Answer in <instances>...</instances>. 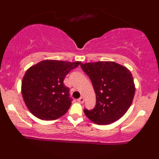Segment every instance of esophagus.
Masks as SVG:
<instances>
[{"label":"esophagus","instance_id":"esophagus-1","mask_svg":"<svg viewBox=\"0 0 159 159\" xmlns=\"http://www.w3.org/2000/svg\"><path fill=\"white\" fill-rule=\"evenodd\" d=\"M78 101V102H79L80 103H84V98L82 97H81V98H80L79 99L77 100Z\"/></svg>","mask_w":159,"mask_h":159}]
</instances>
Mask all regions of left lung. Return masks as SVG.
Returning <instances> with one entry per match:
<instances>
[{"label": "left lung", "mask_w": 159, "mask_h": 159, "mask_svg": "<svg viewBox=\"0 0 159 159\" xmlns=\"http://www.w3.org/2000/svg\"><path fill=\"white\" fill-rule=\"evenodd\" d=\"M80 66L90 77L96 96L95 107L84 109L87 117L99 125L119 120L129 109L135 92L130 71L113 61L86 63Z\"/></svg>", "instance_id": "8db88e82"}]
</instances>
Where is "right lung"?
I'll return each instance as SVG.
<instances>
[{"label": "right lung", "instance_id": "add662e5", "mask_svg": "<svg viewBox=\"0 0 159 159\" xmlns=\"http://www.w3.org/2000/svg\"><path fill=\"white\" fill-rule=\"evenodd\" d=\"M80 64L45 60L27 69L21 82V93L34 116L42 120H54L66 114L72 99L64 80Z\"/></svg>", "mask_w": 159, "mask_h": 159}]
</instances>
